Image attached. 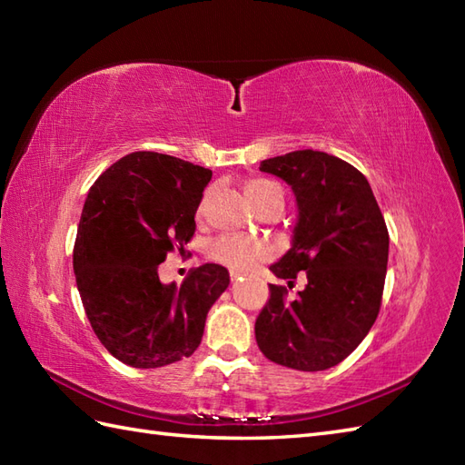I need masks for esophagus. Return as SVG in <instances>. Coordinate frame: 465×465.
I'll use <instances>...</instances> for the list:
<instances>
[{"instance_id":"obj_1","label":"esophagus","mask_w":465,"mask_h":465,"mask_svg":"<svg viewBox=\"0 0 465 465\" xmlns=\"http://www.w3.org/2000/svg\"><path fill=\"white\" fill-rule=\"evenodd\" d=\"M230 278H232V282H235V280H242V272H235V270H232V272H230Z\"/></svg>"}]
</instances>
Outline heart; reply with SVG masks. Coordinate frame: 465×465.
<instances>
[{"label":"heart","instance_id":"heart-1","mask_svg":"<svg viewBox=\"0 0 465 465\" xmlns=\"http://www.w3.org/2000/svg\"><path fill=\"white\" fill-rule=\"evenodd\" d=\"M245 193H248L250 200L260 207L268 203L273 197L282 195V190L273 182L268 180H250L245 183ZM203 212V203L200 207ZM270 245L260 240L248 238V235H235V233H225L215 238L210 248H207V255L217 263L225 265V268L235 270V272H245L250 270L253 263L270 258Z\"/></svg>","mask_w":465,"mask_h":465}]
</instances>
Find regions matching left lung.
<instances>
[{"label":"left lung","mask_w":465,"mask_h":465,"mask_svg":"<svg viewBox=\"0 0 465 465\" xmlns=\"http://www.w3.org/2000/svg\"><path fill=\"white\" fill-rule=\"evenodd\" d=\"M260 170L292 185L298 223L290 252L270 270L308 285L288 302L283 285L255 320L265 358L300 371H322L358 348L378 318L388 270L390 235L361 172L325 152L300 150L263 160Z\"/></svg>","instance_id":"obj_1"}]
</instances>
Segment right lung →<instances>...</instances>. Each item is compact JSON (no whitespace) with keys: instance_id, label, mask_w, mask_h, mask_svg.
<instances>
[{"instance_id":"obj_1","label":"right lung","mask_w":465,"mask_h":465,"mask_svg":"<svg viewBox=\"0 0 465 465\" xmlns=\"http://www.w3.org/2000/svg\"><path fill=\"white\" fill-rule=\"evenodd\" d=\"M212 170L180 157L134 152L97 177L82 212L74 272L87 320L114 358L162 368L197 350L205 318L230 285L220 263L162 283L157 265L193 238Z\"/></svg>"}]
</instances>
